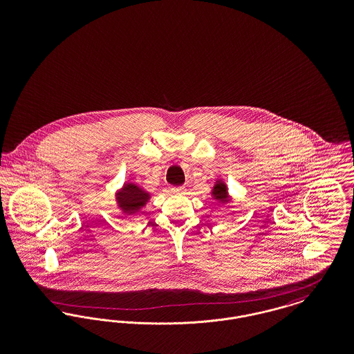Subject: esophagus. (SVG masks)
<instances>
[{"mask_svg":"<svg viewBox=\"0 0 354 354\" xmlns=\"http://www.w3.org/2000/svg\"><path fill=\"white\" fill-rule=\"evenodd\" d=\"M171 192L174 195H182V194H185V187H172Z\"/></svg>","mask_w":354,"mask_h":354,"instance_id":"obj_1","label":"esophagus"}]
</instances>
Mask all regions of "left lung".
<instances>
[{
	"mask_svg": "<svg viewBox=\"0 0 354 354\" xmlns=\"http://www.w3.org/2000/svg\"><path fill=\"white\" fill-rule=\"evenodd\" d=\"M212 195H214V199H216L220 203H225L230 201L227 185H224L223 182H218L215 185L214 189H212Z\"/></svg>",
	"mask_w": 354,
	"mask_h": 354,
	"instance_id": "obj_1",
	"label": "left lung"
}]
</instances>
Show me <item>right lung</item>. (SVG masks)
Wrapping results in <instances>:
<instances>
[{
	"instance_id": "add662e5",
	"label": "right lung",
	"mask_w": 354,
	"mask_h": 354,
	"mask_svg": "<svg viewBox=\"0 0 354 354\" xmlns=\"http://www.w3.org/2000/svg\"><path fill=\"white\" fill-rule=\"evenodd\" d=\"M150 195L149 192H145L140 187L133 185V183H124L119 192L118 201L119 207L129 214H135L143 207L149 201Z\"/></svg>"
}]
</instances>
